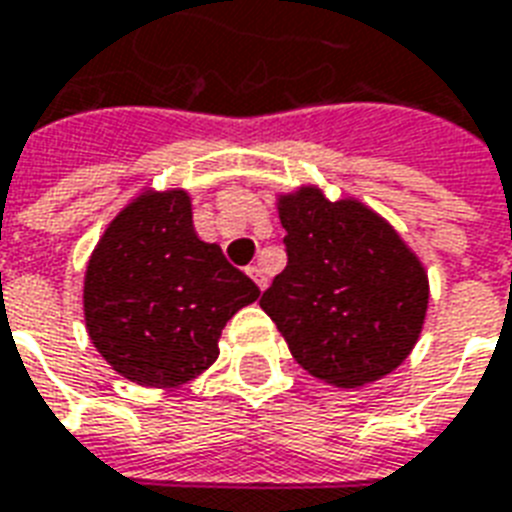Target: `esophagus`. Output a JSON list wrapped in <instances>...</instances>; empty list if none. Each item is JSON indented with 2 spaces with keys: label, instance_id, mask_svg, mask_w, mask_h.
Masks as SVG:
<instances>
[{
  "label": "esophagus",
  "instance_id": "1",
  "mask_svg": "<svg viewBox=\"0 0 512 512\" xmlns=\"http://www.w3.org/2000/svg\"><path fill=\"white\" fill-rule=\"evenodd\" d=\"M248 275L253 277V283L259 285L261 291H264V288H267V272H264V267H261V264H253V267H248Z\"/></svg>",
  "mask_w": 512,
  "mask_h": 512
}]
</instances>
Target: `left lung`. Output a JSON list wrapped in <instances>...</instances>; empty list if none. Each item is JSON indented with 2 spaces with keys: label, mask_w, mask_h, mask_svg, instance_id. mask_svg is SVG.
<instances>
[{
  "label": "left lung",
  "mask_w": 512,
  "mask_h": 512,
  "mask_svg": "<svg viewBox=\"0 0 512 512\" xmlns=\"http://www.w3.org/2000/svg\"><path fill=\"white\" fill-rule=\"evenodd\" d=\"M288 264L261 310L304 371L352 390L408 358L425 326L430 285L417 253L358 200L318 186L280 194Z\"/></svg>",
  "instance_id": "obj_1"
}]
</instances>
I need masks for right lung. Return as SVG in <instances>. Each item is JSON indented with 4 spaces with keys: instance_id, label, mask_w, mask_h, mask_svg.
<instances>
[{
    "instance_id": "1",
    "label": "right lung",
    "mask_w": 512,
    "mask_h": 512,
    "mask_svg": "<svg viewBox=\"0 0 512 512\" xmlns=\"http://www.w3.org/2000/svg\"><path fill=\"white\" fill-rule=\"evenodd\" d=\"M259 285L202 243L184 189L144 192L95 245L85 272V326L125 379L178 387L219 358L221 328Z\"/></svg>"
}]
</instances>
